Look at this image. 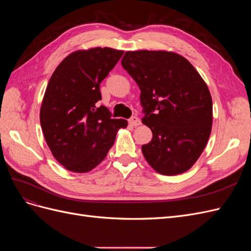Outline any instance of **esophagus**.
Listing matches in <instances>:
<instances>
[{"label":"esophagus","instance_id":"obj_1","mask_svg":"<svg viewBox=\"0 0 251 251\" xmlns=\"http://www.w3.org/2000/svg\"><path fill=\"white\" fill-rule=\"evenodd\" d=\"M128 124L133 126H137L141 125V120L137 116H132L130 119H128Z\"/></svg>","mask_w":251,"mask_h":251}]
</instances>
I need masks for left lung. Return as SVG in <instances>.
Here are the masks:
<instances>
[{
  "label": "left lung",
  "mask_w": 251,
  "mask_h": 251,
  "mask_svg": "<svg viewBox=\"0 0 251 251\" xmlns=\"http://www.w3.org/2000/svg\"><path fill=\"white\" fill-rule=\"evenodd\" d=\"M121 65L141 91L142 124L153 139L141 150L166 176L189 170L208 141L212 100L206 83L186 58L166 51H128Z\"/></svg>",
  "instance_id": "8db88e82"
}]
</instances>
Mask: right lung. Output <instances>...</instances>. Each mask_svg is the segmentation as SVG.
I'll use <instances>...</instances> for the list:
<instances>
[{"instance_id": "obj_1", "label": "right lung", "mask_w": 251, "mask_h": 251, "mask_svg": "<svg viewBox=\"0 0 251 251\" xmlns=\"http://www.w3.org/2000/svg\"><path fill=\"white\" fill-rule=\"evenodd\" d=\"M124 51L79 50L60 63L48 82L40 120L52 155L67 170L87 173L107 156L125 119H113L101 100L100 82Z\"/></svg>"}]
</instances>
